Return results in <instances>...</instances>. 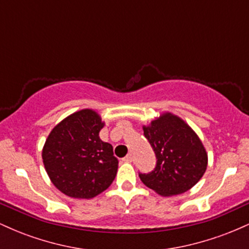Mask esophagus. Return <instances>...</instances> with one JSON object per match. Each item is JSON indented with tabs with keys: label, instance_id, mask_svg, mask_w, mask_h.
<instances>
[{
	"label": "esophagus",
	"instance_id": "34e87169",
	"mask_svg": "<svg viewBox=\"0 0 249 249\" xmlns=\"http://www.w3.org/2000/svg\"><path fill=\"white\" fill-rule=\"evenodd\" d=\"M123 160H124V161H126V162H131V161H132L133 160V157H132V154H127V156L126 157H125V158L124 159H123Z\"/></svg>",
	"mask_w": 249,
	"mask_h": 249
}]
</instances>
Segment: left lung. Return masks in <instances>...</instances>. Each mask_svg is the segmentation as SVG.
I'll return each mask as SVG.
<instances>
[{
	"label": "left lung",
	"instance_id": "8db88e82",
	"mask_svg": "<svg viewBox=\"0 0 249 249\" xmlns=\"http://www.w3.org/2000/svg\"><path fill=\"white\" fill-rule=\"evenodd\" d=\"M142 130L157 157L152 172L139 173L144 185L162 196H172L185 193L201 179L207 152L198 134L180 117L165 112Z\"/></svg>",
	"mask_w": 249,
	"mask_h": 249
}]
</instances>
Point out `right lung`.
Masks as SVG:
<instances>
[{
  "label": "right lung",
  "mask_w": 249,
  "mask_h": 249,
  "mask_svg": "<svg viewBox=\"0 0 249 249\" xmlns=\"http://www.w3.org/2000/svg\"><path fill=\"white\" fill-rule=\"evenodd\" d=\"M104 126L91 108L68 116L51 130L42 151L45 171L57 190L77 199H91L112 184L118 159L112 145L99 138Z\"/></svg>",
  "instance_id": "1"
}]
</instances>
